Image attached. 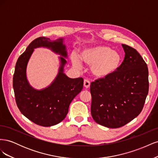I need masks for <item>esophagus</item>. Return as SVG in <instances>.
Masks as SVG:
<instances>
[{
	"label": "esophagus",
	"instance_id": "obj_1",
	"mask_svg": "<svg viewBox=\"0 0 158 158\" xmlns=\"http://www.w3.org/2000/svg\"><path fill=\"white\" fill-rule=\"evenodd\" d=\"M84 86L85 88H89V86H90V82L87 80V79H85L84 81Z\"/></svg>",
	"mask_w": 158,
	"mask_h": 158
}]
</instances>
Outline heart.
<instances>
[{
	"mask_svg": "<svg viewBox=\"0 0 158 158\" xmlns=\"http://www.w3.org/2000/svg\"><path fill=\"white\" fill-rule=\"evenodd\" d=\"M80 58L91 66L92 74L98 78H105L114 74L120 67L122 61L120 53L107 46L85 49L81 52ZM72 60L76 66H80L78 56H74Z\"/></svg>",
	"mask_w": 158,
	"mask_h": 158,
	"instance_id": "b5f03b06",
	"label": "heart"
}]
</instances>
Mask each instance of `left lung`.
Wrapping results in <instances>:
<instances>
[{
  "label": "left lung",
  "mask_w": 158,
  "mask_h": 158,
  "mask_svg": "<svg viewBox=\"0 0 158 158\" xmlns=\"http://www.w3.org/2000/svg\"><path fill=\"white\" fill-rule=\"evenodd\" d=\"M125 58L115 73L91 83V114L99 125L121 127L140 113L149 89L148 69L138 51L122 44Z\"/></svg>",
  "instance_id": "8db88e82"
}]
</instances>
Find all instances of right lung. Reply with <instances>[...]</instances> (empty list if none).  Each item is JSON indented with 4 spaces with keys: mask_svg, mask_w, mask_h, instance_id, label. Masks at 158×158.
<instances>
[{
    "mask_svg": "<svg viewBox=\"0 0 158 158\" xmlns=\"http://www.w3.org/2000/svg\"><path fill=\"white\" fill-rule=\"evenodd\" d=\"M47 47L60 54L61 66L59 73L53 83L41 90L33 89L26 78V67L35 48ZM67 56L63 39L52 41L40 37L28 45L19 56L13 76V88L17 106L29 120L42 127H51L61 122L69 111L70 103L83 88L82 78H70L63 73Z\"/></svg>",
    "mask_w": 158,
    "mask_h": 158,
    "instance_id": "obj_1",
    "label": "right lung"
}]
</instances>
